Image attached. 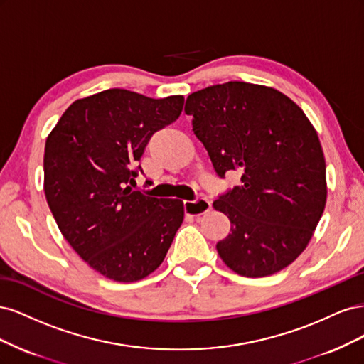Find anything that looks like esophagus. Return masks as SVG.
I'll return each mask as SVG.
<instances>
[{
	"mask_svg": "<svg viewBox=\"0 0 364 364\" xmlns=\"http://www.w3.org/2000/svg\"><path fill=\"white\" fill-rule=\"evenodd\" d=\"M209 209H211V202L203 199V197H199L196 200H183V211L186 215L199 217L208 213Z\"/></svg>",
	"mask_w": 364,
	"mask_h": 364,
	"instance_id": "obj_1",
	"label": "esophagus"
}]
</instances>
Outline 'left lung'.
Instances as JSON below:
<instances>
[{
  "label": "left lung",
  "instance_id": "1",
  "mask_svg": "<svg viewBox=\"0 0 364 364\" xmlns=\"http://www.w3.org/2000/svg\"><path fill=\"white\" fill-rule=\"evenodd\" d=\"M185 112L218 178L241 174V185L214 202L230 222L218 255L247 278L287 267L326 202L323 151L302 109L273 87L228 82L188 95Z\"/></svg>",
  "mask_w": 364,
  "mask_h": 364
}]
</instances>
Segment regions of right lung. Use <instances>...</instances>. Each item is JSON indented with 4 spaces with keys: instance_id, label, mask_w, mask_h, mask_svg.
Masks as SVG:
<instances>
[{
    "instance_id": "add662e5",
    "label": "right lung",
    "mask_w": 364,
    "mask_h": 364,
    "mask_svg": "<svg viewBox=\"0 0 364 364\" xmlns=\"http://www.w3.org/2000/svg\"><path fill=\"white\" fill-rule=\"evenodd\" d=\"M185 98L106 90L75 100L46 142L43 190L71 247L103 277L134 282L156 270L183 222V203L142 194L138 161Z\"/></svg>"
}]
</instances>
